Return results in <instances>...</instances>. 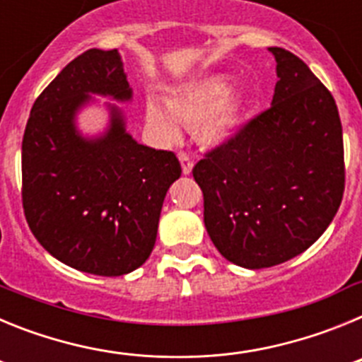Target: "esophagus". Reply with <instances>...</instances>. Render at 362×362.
<instances>
[{
  "label": "esophagus",
  "mask_w": 362,
  "mask_h": 362,
  "mask_svg": "<svg viewBox=\"0 0 362 362\" xmlns=\"http://www.w3.org/2000/svg\"><path fill=\"white\" fill-rule=\"evenodd\" d=\"M179 161H181V168H183V174L185 175L190 174L192 168H194V159H192L188 153L179 152Z\"/></svg>",
  "instance_id": "obj_1"
}]
</instances>
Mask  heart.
I'll use <instances>...</instances> for the list:
<instances>
[{
  "label": "heart",
  "mask_w": 362,
  "mask_h": 362,
  "mask_svg": "<svg viewBox=\"0 0 362 362\" xmlns=\"http://www.w3.org/2000/svg\"><path fill=\"white\" fill-rule=\"evenodd\" d=\"M230 92V79L212 76L179 86L166 95L168 111L156 99L145 107L146 127L165 143H175L181 136L179 123L196 127L197 141L204 146H219L233 136L241 119L245 95Z\"/></svg>",
  "instance_id": "1"
}]
</instances>
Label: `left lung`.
Returning a JSON list of instances; mask_svg holds the SVG:
<instances>
[{
	"label": "left lung",
	"mask_w": 362,
	"mask_h": 362,
	"mask_svg": "<svg viewBox=\"0 0 362 362\" xmlns=\"http://www.w3.org/2000/svg\"><path fill=\"white\" fill-rule=\"evenodd\" d=\"M272 105L194 166L204 226L243 268L276 267L322 235L343 201V127L330 90L303 59L270 47Z\"/></svg>",
	"instance_id": "left-lung-1"
}]
</instances>
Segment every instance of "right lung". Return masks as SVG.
<instances>
[{"label": "right lung", "instance_id": "right-lung-1", "mask_svg": "<svg viewBox=\"0 0 362 362\" xmlns=\"http://www.w3.org/2000/svg\"><path fill=\"white\" fill-rule=\"evenodd\" d=\"M90 94L129 101L132 88L116 49H90L36 99L21 145V199L34 238L50 255L94 276H123L145 263L166 192L181 175L174 152L134 141L123 114L86 139L76 112Z\"/></svg>", "mask_w": 362, "mask_h": 362}]
</instances>
